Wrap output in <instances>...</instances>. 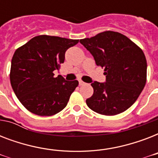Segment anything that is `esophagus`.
<instances>
[{
	"label": "esophagus",
	"mask_w": 158,
	"mask_h": 158,
	"mask_svg": "<svg viewBox=\"0 0 158 158\" xmlns=\"http://www.w3.org/2000/svg\"><path fill=\"white\" fill-rule=\"evenodd\" d=\"M85 84L84 82H83L82 80H79V86H81V85H84V84Z\"/></svg>",
	"instance_id": "1"
}]
</instances>
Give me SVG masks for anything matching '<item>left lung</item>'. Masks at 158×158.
<instances>
[{
	"label": "left lung",
	"instance_id": "obj_1",
	"mask_svg": "<svg viewBox=\"0 0 158 158\" xmlns=\"http://www.w3.org/2000/svg\"><path fill=\"white\" fill-rule=\"evenodd\" d=\"M79 43L104 68L106 83L94 82L86 100L91 110L105 115L124 112L135 103L147 80V60L142 49L121 33L105 31Z\"/></svg>",
	"mask_w": 158,
	"mask_h": 158
}]
</instances>
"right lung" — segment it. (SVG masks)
Here are the masks:
<instances>
[{
  "instance_id": "obj_1",
  "label": "right lung",
  "mask_w": 158,
  "mask_h": 158,
  "mask_svg": "<svg viewBox=\"0 0 158 158\" xmlns=\"http://www.w3.org/2000/svg\"><path fill=\"white\" fill-rule=\"evenodd\" d=\"M78 43V39L39 35L15 52L10 73L11 86L30 112L50 116L66 106L79 82L66 81L61 75L55 77L53 71L59 70L64 63L67 49Z\"/></svg>"
}]
</instances>
